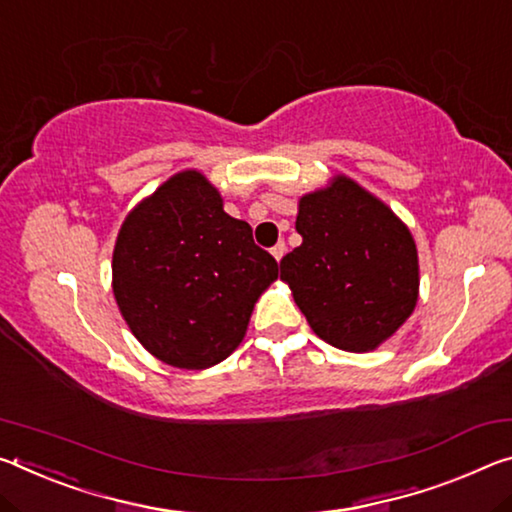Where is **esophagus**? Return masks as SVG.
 <instances>
[{
	"label": "esophagus",
	"mask_w": 512,
	"mask_h": 512,
	"mask_svg": "<svg viewBox=\"0 0 512 512\" xmlns=\"http://www.w3.org/2000/svg\"><path fill=\"white\" fill-rule=\"evenodd\" d=\"M271 253H273V257H275V259H278V262H280V259H282V255H285V253H287V246H285V241H278V243H275V246L271 248Z\"/></svg>",
	"instance_id": "34e87169"
}]
</instances>
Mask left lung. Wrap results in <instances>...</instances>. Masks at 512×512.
<instances>
[{
    "label": "left lung",
    "instance_id": "8db88e82",
    "mask_svg": "<svg viewBox=\"0 0 512 512\" xmlns=\"http://www.w3.org/2000/svg\"><path fill=\"white\" fill-rule=\"evenodd\" d=\"M303 243L280 259L307 323L342 351H373L417 305L412 234L392 209L348 177L300 198Z\"/></svg>",
    "mask_w": 512,
    "mask_h": 512
}]
</instances>
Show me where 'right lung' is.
I'll return each mask as SVG.
<instances>
[{
  "label": "right lung",
  "instance_id": "obj_1",
  "mask_svg": "<svg viewBox=\"0 0 512 512\" xmlns=\"http://www.w3.org/2000/svg\"><path fill=\"white\" fill-rule=\"evenodd\" d=\"M278 262L246 221L223 212L196 170L170 177L120 227L113 294L129 330L161 362L207 369L246 335Z\"/></svg>",
  "mask_w": 512,
  "mask_h": 512
}]
</instances>
